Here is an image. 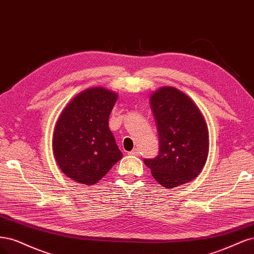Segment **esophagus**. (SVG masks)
Returning <instances> with one entry per match:
<instances>
[{"label":"esophagus","instance_id":"obj_1","mask_svg":"<svg viewBox=\"0 0 254 254\" xmlns=\"http://www.w3.org/2000/svg\"><path fill=\"white\" fill-rule=\"evenodd\" d=\"M127 154H128V155H133V156H138V154H139V150H138V149H134L133 151L128 152Z\"/></svg>","mask_w":254,"mask_h":254}]
</instances>
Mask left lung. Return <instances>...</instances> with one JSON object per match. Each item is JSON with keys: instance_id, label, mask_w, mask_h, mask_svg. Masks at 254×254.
Returning a JSON list of instances; mask_svg holds the SVG:
<instances>
[{"instance_id": "left-lung-1", "label": "left lung", "mask_w": 254, "mask_h": 254, "mask_svg": "<svg viewBox=\"0 0 254 254\" xmlns=\"http://www.w3.org/2000/svg\"><path fill=\"white\" fill-rule=\"evenodd\" d=\"M150 100L160 148L156 158L144 163L159 185L173 189L197 177L206 165L208 127L197 105L175 87L158 88Z\"/></svg>"}]
</instances>
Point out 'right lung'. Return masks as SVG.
I'll return each instance as SVG.
<instances>
[{"mask_svg": "<svg viewBox=\"0 0 254 254\" xmlns=\"http://www.w3.org/2000/svg\"><path fill=\"white\" fill-rule=\"evenodd\" d=\"M118 94L104 87L79 93L66 104L53 134L55 160L78 184L95 185L122 158L109 127Z\"/></svg>", "mask_w": 254, "mask_h": 254, "instance_id": "right-lung-1", "label": "right lung"}]
</instances>
